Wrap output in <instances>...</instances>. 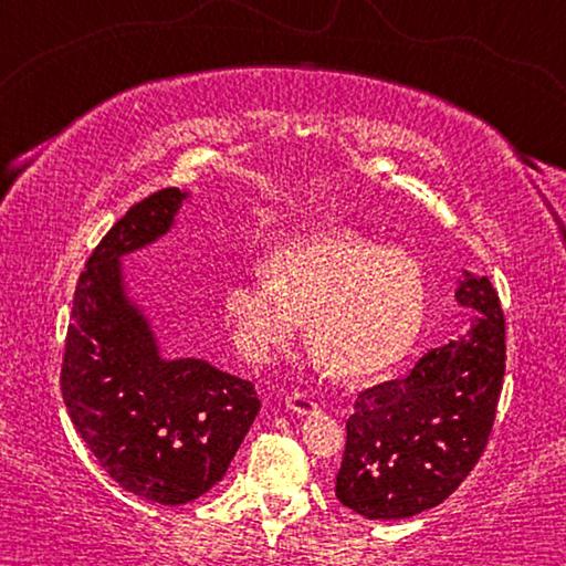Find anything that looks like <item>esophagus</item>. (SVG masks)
<instances>
[{
    "label": "esophagus",
    "instance_id": "1",
    "mask_svg": "<svg viewBox=\"0 0 566 566\" xmlns=\"http://www.w3.org/2000/svg\"><path fill=\"white\" fill-rule=\"evenodd\" d=\"M284 401H286V407L294 411V415L304 417V415H314V411H317V401L306 395V391H292V395Z\"/></svg>",
    "mask_w": 566,
    "mask_h": 566
}]
</instances>
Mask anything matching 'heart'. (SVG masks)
<instances>
[{"label":"heart","instance_id":"b5f03b06","mask_svg":"<svg viewBox=\"0 0 566 566\" xmlns=\"http://www.w3.org/2000/svg\"><path fill=\"white\" fill-rule=\"evenodd\" d=\"M264 276L227 284L224 319L244 357L270 361L310 319L306 344L344 379L375 377L417 342L427 276L417 256L354 232H324L282 244Z\"/></svg>","mask_w":566,"mask_h":566}]
</instances>
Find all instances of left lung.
I'll return each mask as SVG.
<instances>
[{"mask_svg":"<svg viewBox=\"0 0 566 566\" xmlns=\"http://www.w3.org/2000/svg\"><path fill=\"white\" fill-rule=\"evenodd\" d=\"M457 302L479 314L464 337L354 401L334 492L367 520H407L442 504L490 442L504 381V312L492 282L469 272Z\"/></svg>","mask_w":566,"mask_h":566,"instance_id":"8db88e82","label":"left lung"}]
</instances>
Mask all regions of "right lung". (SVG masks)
Listing matches in <instances>:
<instances>
[{"label": "right lung", "mask_w": 566, "mask_h": 566, "mask_svg": "<svg viewBox=\"0 0 566 566\" xmlns=\"http://www.w3.org/2000/svg\"><path fill=\"white\" fill-rule=\"evenodd\" d=\"M187 197L159 189L104 234L76 282L62 361L66 411L99 467L167 506L212 490L262 407L252 381L205 359H167L124 286L122 256L165 237Z\"/></svg>", "instance_id": "obj_1"}]
</instances>
